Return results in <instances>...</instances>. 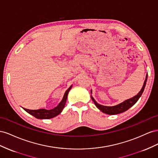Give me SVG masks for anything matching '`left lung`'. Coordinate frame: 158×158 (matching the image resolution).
I'll list each match as a JSON object with an SVG mask.
<instances>
[{
    "label": "left lung",
    "instance_id": "obj_1",
    "mask_svg": "<svg viewBox=\"0 0 158 158\" xmlns=\"http://www.w3.org/2000/svg\"><path fill=\"white\" fill-rule=\"evenodd\" d=\"M147 79H148V74L146 75V79H145V81H144V83H143V87L141 89V91L138 93V94H136V95L134 96V97H132L131 98H129V99H128V100L125 101L122 103H120V104L117 105L116 106H103V105L98 104V103L95 101V100H94V99L93 98L92 96H91V98H92L93 101L94 102V105H96V106L98 108V109L100 110H101L102 112H104V113H105V114L114 115V114L122 113V112H123L126 110H127L128 109H129L130 107L132 106L135 104V103H136L138 101V99L139 98V97H141V95L143 92L144 88H145V87H146Z\"/></svg>",
    "mask_w": 158,
    "mask_h": 158
}]
</instances>
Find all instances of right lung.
Here are the masks:
<instances>
[{
	"instance_id": "obj_1",
	"label": "right lung",
	"mask_w": 158,
	"mask_h": 158,
	"mask_svg": "<svg viewBox=\"0 0 158 158\" xmlns=\"http://www.w3.org/2000/svg\"><path fill=\"white\" fill-rule=\"evenodd\" d=\"M71 86L67 90L65 91L64 96L63 97V99L59 103L56 107L54 108L53 109L51 110H46V109H38V110H29V109H24L28 113L30 114L31 115L34 116L36 118L38 119H49V118H52L53 117H55L57 116L58 114H60L63 109L65 107L66 101H67V94L69 93V91H70V89H71Z\"/></svg>"
}]
</instances>
